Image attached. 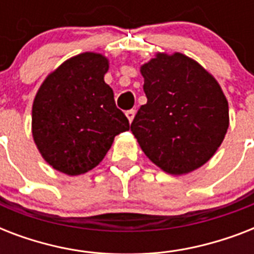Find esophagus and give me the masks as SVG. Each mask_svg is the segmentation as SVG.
<instances>
[{
	"mask_svg": "<svg viewBox=\"0 0 254 254\" xmlns=\"http://www.w3.org/2000/svg\"><path fill=\"white\" fill-rule=\"evenodd\" d=\"M125 115H127V120H129V123H131V121H133V119H134L135 111H134V109H130V111H127V112H125Z\"/></svg>",
	"mask_w": 254,
	"mask_h": 254,
	"instance_id": "obj_1",
	"label": "esophagus"
}]
</instances>
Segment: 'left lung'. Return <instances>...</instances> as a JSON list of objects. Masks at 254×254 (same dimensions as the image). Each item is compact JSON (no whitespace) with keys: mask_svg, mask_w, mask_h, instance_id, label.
<instances>
[{"mask_svg":"<svg viewBox=\"0 0 254 254\" xmlns=\"http://www.w3.org/2000/svg\"><path fill=\"white\" fill-rule=\"evenodd\" d=\"M147 103L130 130L146 157L173 175L203 166L229 127L228 101L217 80L181 53H157L141 65Z\"/></svg>","mask_w":254,"mask_h":254,"instance_id":"left-lung-1","label":"left lung"}]
</instances>
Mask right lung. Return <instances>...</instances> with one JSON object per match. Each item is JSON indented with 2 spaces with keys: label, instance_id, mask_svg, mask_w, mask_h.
Segmentation results:
<instances>
[{
  "label": "right lung",
  "instance_id": "obj_1",
  "mask_svg": "<svg viewBox=\"0 0 254 254\" xmlns=\"http://www.w3.org/2000/svg\"><path fill=\"white\" fill-rule=\"evenodd\" d=\"M109 61L97 53L69 58L46 77L33 103L34 142L50 166L80 175L99 165L117 134L129 130L104 81Z\"/></svg>",
  "mask_w": 254,
  "mask_h": 254
}]
</instances>
